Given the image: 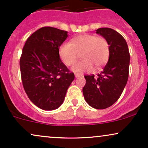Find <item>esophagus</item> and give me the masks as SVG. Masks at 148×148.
<instances>
[{"label":"esophagus","mask_w":148,"mask_h":148,"mask_svg":"<svg viewBox=\"0 0 148 148\" xmlns=\"http://www.w3.org/2000/svg\"><path fill=\"white\" fill-rule=\"evenodd\" d=\"M74 75H75V77L76 78H78V77H79V76H81V75H80V74H74Z\"/></svg>","instance_id":"obj_1"}]
</instances>
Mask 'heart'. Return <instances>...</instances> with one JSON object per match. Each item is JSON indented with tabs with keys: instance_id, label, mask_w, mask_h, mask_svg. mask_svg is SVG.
<instances>
[{
	"instance_id": "heart-1",
	"label": "heart",
	"mask_w": 148,
	"mask_h": 148,
	"mask_svg": "<svg viewBox=\"0 0 148 148\" xmlns=\"http://www.w3.org/2000/svg\"><path fill=\"white\" fill-rule=\"evenodd\" d=\"M81 60L72 67L76 73L89 72L95 67L99 69L107 62L109 56V45L104 37L91 34L76 36L70 43H64L59 49L61 60L67 66L75 63L79 55Z\"/></svg>"
}]
</instances>
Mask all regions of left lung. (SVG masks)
Listing matches in <instances>:
<instances>
[{"label":"left lung","mask_w":148,"mask_h":148,"mask_svg":"<svg viewBox=\"0 0 148 148\" xmlns=\"http://www.w3.org/2000/svg\"><path fill=\"white\" fill-rule=\"evenodd\" d=\"M96 33L104 37L109 45V58L98 74L85 75L83 88L85 99L96 109L108 108L119 99L129 77L130 55L126 40L115 30L101 28Z\"/></svg>","instance_id":"8db88e82"}]
</instances>
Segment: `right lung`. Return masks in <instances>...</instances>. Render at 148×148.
<instances>
[{"label":"right lung","instance_id":"1","mask_svg":"<svg viewBox=\"0 0 148 148\" xmlns=\"http://www.w3.org/2000/svg\"><path fill=\"white\" fill-rule=\"evenodd\" d=\"M67 32L42 27L25 42L20 58L22 84L35 106L45 111L56 109L63 102L74 74L62 62L59 49Z\"/></svg>","mask_w":148,"mask_h":148}]
</instances>
